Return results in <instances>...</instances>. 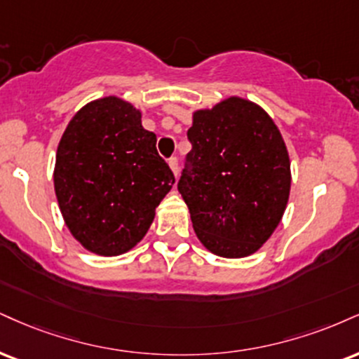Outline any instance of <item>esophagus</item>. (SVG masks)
<instances>
[{
    "label": "esophagus",
    "instance_id": "obj_1",
    "mask_svg": "<svg viewBox=\"0 0 359 359\" xmlns=\"http://www.w3.org/2000/svg\"><path fill=\"white\" fill-rule=\"evenodd\" d=\"M168 167H170V170L174 172V175L177 177L179 175V162H177V158L174 157V158H170V161H168Z\"/></svg>",
    "mask_w": 359,
    "mask_h": 359
}]
</instances>
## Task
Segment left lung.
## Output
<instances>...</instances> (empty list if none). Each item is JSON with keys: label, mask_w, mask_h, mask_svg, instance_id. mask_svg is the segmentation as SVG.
<instances>
[{"label": "left lung", "mask_w": 359, "mask_h": 359, "mask_svg": "<svg viewBox=\"0 0 359 359\" xmlns=\"http://www.w3.org/2000/svg\"><path fill=\"white\" fill-rule=\"evenodd\" d=\"M192 150L179 192L201 244L227 259L257 252L278 229L291 192L287 147L271 115L243 97L192 111Z\"/></svg>", "instance_id": "8db88e82"}]
</instances>
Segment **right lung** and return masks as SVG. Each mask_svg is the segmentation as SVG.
<instances>
[{"instance_id": "obj_1", "label": "right lung", "mask_w": 359, "mask_h": 359, "mask_svg": "<svg viewBox=\"0 0 359 359\" xmlns=\"http://www.w3.org/2000/svg\"><path fill=\"white\" fill-rule=\"evenodd\" d=\"M142 111L109 95L88 102L65 128L53 185L65 226L97 256H120L144 239L175 179Z\"/></svg>"}]
</instances>
